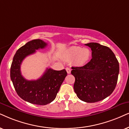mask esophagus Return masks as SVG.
Masks as SVG:
<instances>
[{
    "instance_id": "34e87169",
    "label": "esophagus",
    "mask_w": 129,
    "mask_h": 129,
    "mask_svg": "<svg viewBox=\"0 0 129 129\" xmlns=\"http://www.w3.org/2000/svg\"><path fill=\"white\" fill-rule=\"evenodd\" d=\"M66 70L68 74H70V73H71V69H70V68L67 67V68H66Z\"/></svg>"
}]
</instances>
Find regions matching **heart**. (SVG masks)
<instances>
[{
    "mask_svg": "<svg viewBox=\"0 0 129 129\" xmlns=\"http://www.w3.org/2000/svg\"><path fill=\"white\" fill-rule=\"evenodd\" d=\"M65 55L68 59H74V63L76 66H83L85 65L90 59L91 52L87 48L74 46L67 50Z\"/></svg>",
    "mask_w": 129,
    "mask_h": 129,
    "instance_id": "heart-1",
    "label": "heart"
}]
</instances>
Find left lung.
<instances>
[{
	"mask_svg": "<svg viewBox=\"0 0 129 129\" xmlns=\"http://www.w3.org/2000/svg\"><path fill=\"white\" fill-rule=\"evenodd\" d=\"M85 45L92 50V58L85 66L71 67V74L75 77L74 90L77 97L93 103L105 99L114 90L119 63L108 47L93 42Z\"/></svg>",
	"mask_w": 129,
	"mask_h": 129,
	"instance_id": "left-lung-1",
	"label": "left lung"
}]
</instances>
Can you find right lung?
I'll use <instances>...</instances> for the list:
<instances>
[{
  "label": "right lung",
  "instance_id": "1",
  "mask_svg": "<svg viewBox=\"0 0 129 129\" xmlns=\"http://www.w3.org/2000/svg\"><path fill=\"white\" fill-rule=\"evenodd\" d=\"M47 45L40 39L27 42L18 49L11 64V79L18 95L33 104L45 105L52 102L67 75L65 69L56 71L47 68L43 76L36 80H27L22 76L21 64L24 58L35 53L36 50L45 48Z\"/></svg>",
  "mask_w": 129,
  "mask_h": 129
}]
</instances>
